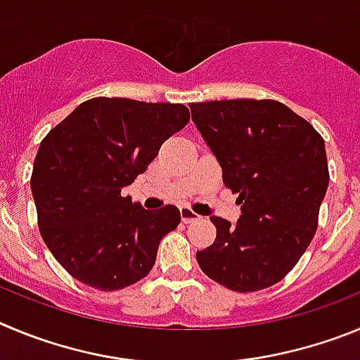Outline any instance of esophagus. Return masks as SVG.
<instances>
[{
  "instance_id": "obj_1",
  "label": "esophagus",
  "mask_w": 360,
  "mask_h": 360,
  "mask_svg": "<svg viewBox=\"0 0 360 360\" xmlns=\"http://www.w3.org/2000/svg\"><path fill=\"white\" fill-rule=\"evenodd\" d=\"M199 219L200 217L197 215L192 208H186V206H184V208H181V220H183L184 224H190V222H193V220H199Z\"/></svg>"
}]
</instances>
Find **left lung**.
<instances>
[{
    "mask_svg": "<svg viewBox=\"0 0 360 360\" xmlns=\"http://www.w3.org/2000/svg\"><path fill=\"white\" fill-rule=\"evenodd\" d=\"M242 215L212 217L217 238L197 251L202 273L235 292L283 280L312 242L330 174L321 134L276 100L190 103Z\"/></svg>",
    "mask_w": 360,
    "mask_h": 360,
    "instance_id": "8db88e82",
    "label": "left lung"
}]
</instances>
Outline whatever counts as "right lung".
Masks as SVG:
<instances>
[{"label": "right lung", "mask_w": 360, "mask_h": 360, "mask_svg": "<svg viewBox=\"0 0 360 360\" xmlns=\"http://www.w3.org/2000/svg\"><path fill=\"white\" fill-rule=\"evenodd\" d=\"M188 122L183 103L96 96L44 136L30 177L37 226L75 280L120 290L150 273L161 238L177 228L181 213L172 204L143 210L122 197V188Z\"/></svg>", "instance_id": "1"}]
</instances>
